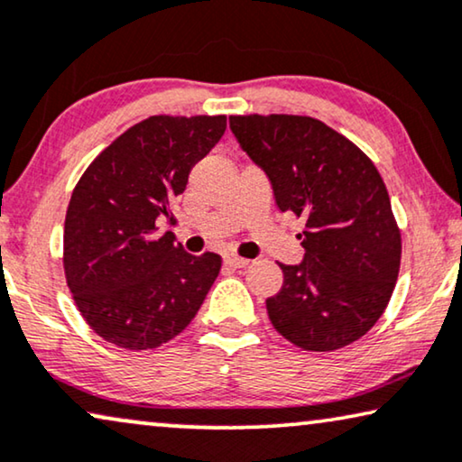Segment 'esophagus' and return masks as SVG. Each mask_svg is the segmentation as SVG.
Masks as SVG:
<instances>
[{
  "label": "esophagus",
  "instance_id": "obj_1",
  "mask_svg": "<svg viewBox=\"0 0 462 462\" xmlns=\"http://www.w3.org/2000/svg\"><path fill=\"white\" fill-rule=\"evenodd\" d=\"M225 264L226 266H233V269H244V266L250 264V260L247 258H239L236 254H226L225 256Z\"/></svg>",
  "mask_w": 462,
  "mask_h": 462
}]
</instances>
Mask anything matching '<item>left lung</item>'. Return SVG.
<instances>
[{"label": "left lung", "mask_w": 462, "mask_h": 462, "mask_svg": "<svg viewBox=\"0 0 462 462\" xmlns=\"http://www.w3.org/2000/svg\"><path fill=\"white\" fill-rule=\"evenodd\" d=\"M231 131L271 179L281 212L304 220L302 264H279L283 287L266 300L275 329L310 352L356 342L396 287L402 237L371 158L312 116H229Z\"/></svg>", "instance_id": "8db88e82"}]
</instances>
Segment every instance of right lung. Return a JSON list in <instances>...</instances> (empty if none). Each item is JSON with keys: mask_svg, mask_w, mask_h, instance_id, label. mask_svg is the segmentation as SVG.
I'll return each instance as SVG.
<instances>
[{"mask_svg": "<svg viewBox=\"0 0 462 462\" xmlns=\"http://www.w3.org/2000/svg\"><path fill=\"white\" fill-rule=\"evenodd\" d=\"M226 116L158 115L116 137L79 179L64 220V275L85 323L108 344L152 350L196 317L220 273L218 254L191 256L171 231L189 171Z\"/></svg>", "mask_w": 462, "mask_h": 462, "instance_id": "obj_1", "label": "right lung"}]
</instances>
